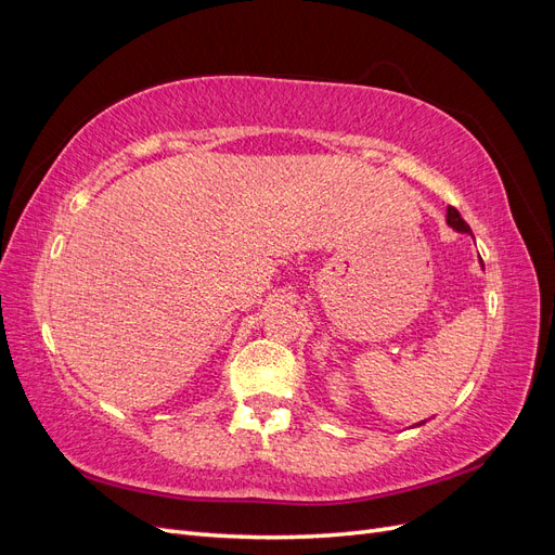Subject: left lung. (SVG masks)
Instances as JSON below:
<instances>
[{"label": "left lung", "instance_id": "1", "mask_svg": "<svg viewBox=\"0 0 555 555\" xmlns=\"http://www.w3.org/2000/svg\"><path fill=\"white\" fill-rule=\"evenodd\" d=\"M447 224L451 227V229H456V231H461V233H473L469 231V227H467V222L463 220L461 217V212L456 210V208H447ZM416 426H422V424H416Z\"/></svg>", "mask_w": 555, "mask_h": 555}]
</instances>
